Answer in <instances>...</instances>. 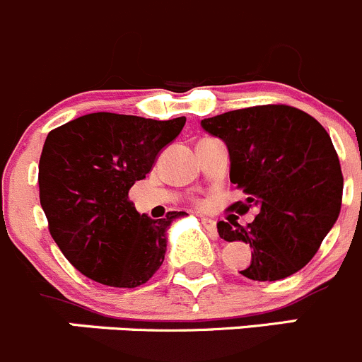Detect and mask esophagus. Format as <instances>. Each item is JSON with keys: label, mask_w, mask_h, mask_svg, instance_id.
<instances>
[{"label": "esophagus", "mask_w": 362, "mask_h": 362, "mask_svg": "<svg viewBox=\"0 0 362 362\" xmlns=\"http://www.w3.org/2000/svg\"><path fill=\"white\" fill-rule=\"evenodd\" d=\"M200 221H202V225L207 228V230H211V232H213V234H216V221H214L213 218L200 216Z\"/></svg>", "instance_id": "obj_1"}]
</instances>
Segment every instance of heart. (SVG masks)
<instances>
[{
	"label": "heart",
	"mask_w": 362,
	"mask_h": 362,
	"mask_svg": "<svg viewBox=\"0 0 362 362\" xmlns=\"http://www.w3.org/2000/svg\"><path fill=\"white\" fill-rule=\"evenodd\" d=\"M197 204H199V206H204V202H200V200H199V202H197Z\"/></svg>",
	"instance_id": "b5f03b06"
}]
</instances>
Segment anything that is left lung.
Masks as SVG:
<instances>
[{
    "label": "left lung",
    "instance_id": "obj_1",
    "mask_svg": "<svg viewBox=\"0 0 362 362\" xmlns=\"http://www.w3.org/2000/svg\"><path fill=\"white\" fill-rule=\"evenodd\" d=\"M200 124L227 144L230 181L246 195L228 209L239 214L257 209L246 227L230 216L218 221L221 239L253 250L252 264L241 274L276 281L298 273L318 252L341 209L343 174L325 128L284 103L230 110Z\"/></svg>",
    "mask_w": 362,
    "mask_h": 362
}]
</instances>
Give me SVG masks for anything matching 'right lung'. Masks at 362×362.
I'll list each match as a JSON object with an SVG mask.
<instances>
[{"instance_id": "right-lung-1", "label": "right lung", "mask_w": 362, "mask_h": 362, "mask_svg": "<svg viewBox=\"0 0 362 362\" xmlns=\"http://www.w3.org/2000/svg\"><path fill=\"white\" fill-rule=\"evenodd\" d=\"M185 123L93 112L49 132L38 163L42 209L63 255L89 280L135 288L163 264L167 227L185 213L151 220L128 192Z\"/></svg>"}]
</instances>
